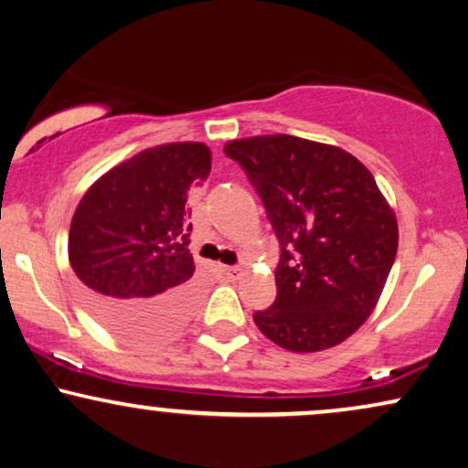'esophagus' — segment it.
Returning a JSON list of instances; mask_svg holds the SVG:
<instances>
[{
  "instance_id": "34e87169",
  "label": "esophagus",
  "mask_w": 468,
  "mask_h": 468,
  "mask_svg": "<svg viewBox=\"0 0 468 468\" xmlns=\"http://www.w3.org/2000/svg\"><path fill=\"white\" fill-rule=\"evenodd\" d=\"M223 274H226L228 279H240L242 277V268L239 266H223Z\"/></svg>"
}]
</instances>
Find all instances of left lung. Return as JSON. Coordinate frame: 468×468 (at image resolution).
Masks as SVG:
<instances>
[{
    "mask_svg": "<svg viewBox=\"0 0 468 468\" xmlns=\"http://www.w3.org/2000/svg\"><path fill=\"white\" fill-rule=\"evenodd\" d=\"M281 242L277 300L253 322L296 354L330 349L375 311L399 249L394 208L351 153L287 133L229 140Z\"/></svg>",
    "mask_w": 468,
    "mask_h": 468,
    "instance_id": "8db88e82",
    "label": "left lung"
}]
</instances>
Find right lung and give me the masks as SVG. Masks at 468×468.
Returning <instances> with one entry per match:
<instances>
[{"instance_id":"1","label":"right lung","mask_w":468,"mask_h":468,"mask_svg":"<svg viewBox=\"0 0 468 468\" xmlns=\"http://www.w3.org/2000/svg\"><path fill=\"white\" fill-rule=\"evenodd\" d=\"M210 162L202 143L151 146L101 175L74 210L69 266L85 304L123 341H164L196 313L187 194Z\"/></svg>"}]
</instances>
